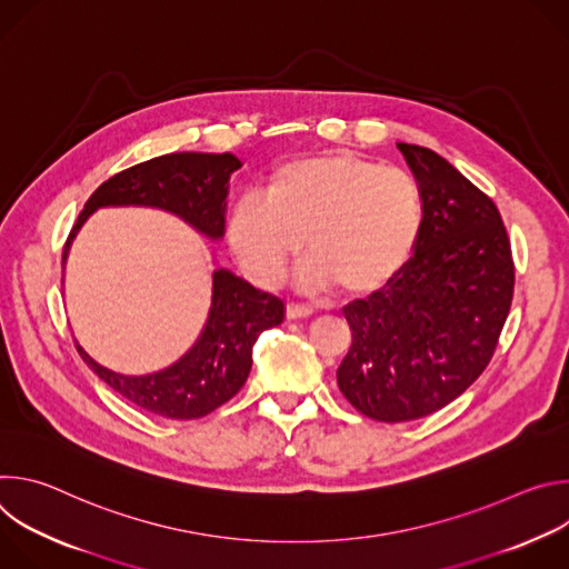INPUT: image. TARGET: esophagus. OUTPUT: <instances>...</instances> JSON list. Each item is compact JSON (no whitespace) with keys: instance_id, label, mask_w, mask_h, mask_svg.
Masks as SVG:
<instances>
[{"instance_id":"1","label":"esophagus","mask_w":569,"mask_h":569,"mask_svg":"<svg viewBox=\"0 0 569 569\" xmlns=\"http://www.w3.org/2000/svg\"><path fill=\"white\" fill-rule=\"evenodd\" d=\"M310 315H312L310 306H303V303H288L286 306V317L288 319H303V317H310Z\"/></svg>"}]
</instances>
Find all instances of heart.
I'll list each match as a JSON object with an SVG mask.
<instances>
[{"mask_svg": "<svg viewBox=\"0 0 569 569\" xmlns=\"http://www.w3.org/2000/svg\"><path fill=\"white\" fill-rule=\"evenodd\" d=\"M261 193L263 202H236L224 224L233 257L261 288L281 283L303 240V288L371 295L408 263L423 227L417 180L349 152L288 159Z\"/></svg>", "mask_w": 569, "mask_h": 569, "instance_id": "obj_1", "label": "heart"}]
</instances>
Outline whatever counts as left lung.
I'll list each match as a JSON object with an SVG mask.
<instances>
[{"mask_svg":"<svg viewBox=\"0 0 569 569\" xmlns=\"http://www.w3.org/2000/svg\"><path fill=\"white\" fill-rule=\"evenodd\" d=\"M423 200L412 259L369 299L345 308L351 349L338 385L385 423L423 419L461 396L491 362L513 299L500 211L430 148L396 143Z\"/></svg>","mask_w":569,"mask_h":569,"instance_id":"1","label":"left lung"}]
</instances>
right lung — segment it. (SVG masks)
<instances>
[{"mask_svg":"<svg viewBox=\"0 0 569 569\" xmlns=\"http://www.w3.org/2000/svg\"><path fill=\"white\" fill-rule=\"evenodd\" d=\"M242 164L231 152H171L126 169L103 182L80 211L62 252L86 220L106 207H148L178 216L209 240H222L229 178ZM286 306L279 297L254 288L227 268L211 274V306L193 347L173 365L126 376L97 362L76 340L88 367L137 408L176 421L211 415L246 385L252 369V347L259 336L279 327Z\"/></svg>","mask_w":569,"mask_h":569,"instance_id":"right-lung-1","label":"right lung"}]
</instances>
